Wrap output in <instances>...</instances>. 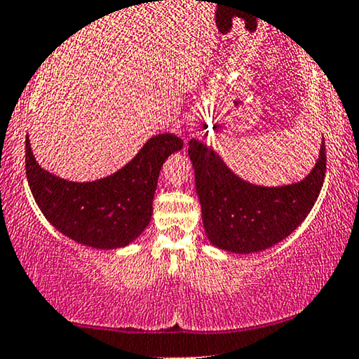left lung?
I'll return each mask as SVG.
<instances>
[{"mask_svg": "<svg viewBox=\"0 0 359 359\" xmlns=\"http://www.w3.org/2000/svg\"><path fill=\"white\" fill-rule=\"evenodd\" d=\"M189 156L208 239L237 254L265 250L290 236L314 206L327 169L325 141L312 172L285 187H259L239 179L196 140L189 143Z\"/></svg>", "mask_w": 359, "mask_h": 359, "instance_id": "1", "label": "left lung"}]
</instances>
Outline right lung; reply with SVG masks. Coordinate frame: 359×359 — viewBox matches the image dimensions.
I'll use <instances>...</instances> for the list:
<instances>
[{
    "instance_id": "add662e5",
    "label": "right lung",
    "mask_w": 359,
    "mask_h": 359,
    "mask_svg": "<svg viewBox=\"0 0 359 359\" xmlns=\"http://www.w3.org/2000/svg\"><path fill=\"white\" fill-rule=\"evenodd\" d=\"M182 146L175 135H156L118 172L76 184L40 168L26 138L27 182L40 211L60 232L95 249H117L149 224L161 168Z\"/></svg>"
}]
</instances>
